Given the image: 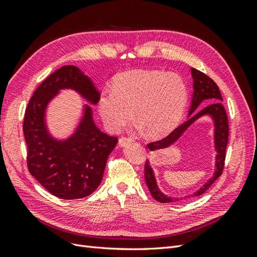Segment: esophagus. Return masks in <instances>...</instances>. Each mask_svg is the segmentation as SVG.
<instances>
[{"mask_svg": "<svg viewBox=\"0 0 257 257\" xmlns=\"http://www.w3.org/2000/svg\"><path fill=\"white\" fill-rule=\"evenodd\" d=\"M133 141L134 140L132 138H129V137H121L119 139V146L120 147H125V146H128L129 144H132Z\"/></svg>", "mask_w": 257, "mask_h": 257, "instance_id": "obj_1", "label": "esophagus"}]
</instances>
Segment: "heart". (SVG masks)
<instances>
[{"label": "heart", "mask_w": 257, "mask_h": 257, "mask_svg": "<svg viewBox=\"0 0 257 257\" xmlns=\"http://www.w3.org/2000/svg\"><path fill=\"white\" fill-rule=\"evenodd\" d=\"M188 90L176 74L133 70L120 75L112 90L98 99V111L110 132H119L135 119L150 137L167 135L179 123Z\"/></svg>", "instance_id": "b5f03b06"}]
</instances>
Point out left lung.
Segmentation results:
<instances>
[{"label":"left lung","mask_w":257,"mask_h":257,"mask_svg":"<svg viewBox=\"0 0 257 257\" xmlns=\"http://www.w3.org/2000/svg\"><path fill=\"white\" fill-rule=\"evenodd\" d=\"M191 74H192L193 78V96L187 121L180 124L170 135H168L166 138L149 144L148 148L151 151L168 148V147H170L171 145L176 143V141L183 135L185 130L199 118L203 116H210L213 119V122H214V145L216 150L215 171L214 174H213V177L207 180V182L203 187L200 188L195 193L192 194V196H199L201 194H203L205 191H207V189L214 183L215 180L219 178L223 172L226 155L225 151L228 141V120L225 109L221 102L223 99L217 85L213 81V79L209 77V76L200 72L198 69L191 68ZM205 100L212 102V103L204 107H201L200 106L203 104L201 102ZM145 179L146 183L149 188L150 193L154 196L155 200L161 202V203H171V202H177L179 200H181L179 198L168 196L161 192L157 185L155 173L149 165V161H147L145 165ZM190 196H188V198H190Z\"/></svg>","instance_id":"obj_1"}]
</instances>
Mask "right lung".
Returning a JSON list of instances; mask_svg holds the SVG:
<instances>
[{
	"instance_id": "add662e5",
	"label": "right lung",
	"mask_w": 257,
	"mask_h": 257,
	"mask_svg": "<svg viewBox=\"0 0 257 257\" xmlns=\"http://www.w3.org/2000/svg\"><path fill=\"white\" fill-rule=\"evenodd\" d=\"M61 89H73L91 105L99 91L88 76L73 65L58 68L43 81L26 107L23 133L27 146L29 171L48 192L73 200L91 194L100 184L106 162L118 143L117 137L100 132L90 106L75 133L65 140L53 138L45 122L47 105Z\"/></svg>"
}]
</instances>
